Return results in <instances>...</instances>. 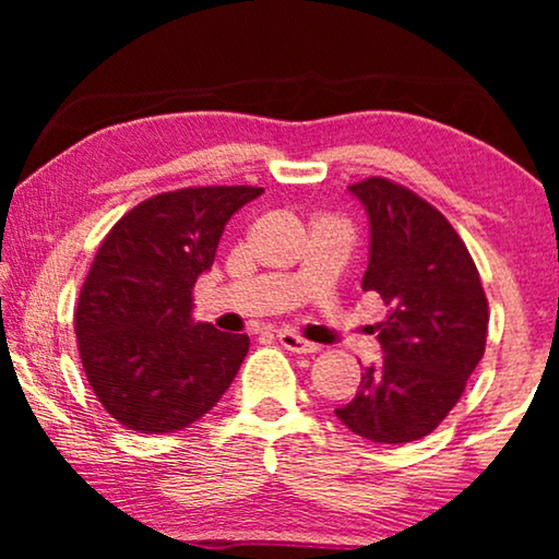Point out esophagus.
Listing matches in <instances>:
<instances>
[{
    "mask_svg": "<svg viewBox=\"0 0 559 559\" xmlns=\"http://www.w3.org/2000/svg\"><path fill=\"white\" fill-rule=\"evenodd\" d=\"M277 341H280L282 346H285L287 350H293V354L310 356V354H318V350H320L318 343L305 341V338H300V335L293 333V331H280V333H277Z\"/></svg>",
    "mask_w": 559,
    "mask_h": 559,
    "instance_id": "34e87169",
    "label": "esophagus"
}]
</instances>
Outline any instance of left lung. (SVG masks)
Wrapping results in <instances>:
<instances>
[{
  "label": "left lung",
  "mask_w": 559,
  "mask_h": 559,
  "mask_svg": "<svg viewBox=\"0 0 559 559\" xmlns=\"http://www.w3.org/2000/svg\"><path fill=\"white\" fill-rule=\"evenodd\" d=\"M369 216L361 287L379 293V364L335 417L371 442L400 445L430 435L461 400L486 348L488 302L461 236L438 209L384 178L350 186Z\"/></svg>",
  "instance_id": "obj_1"
}]
</instances>
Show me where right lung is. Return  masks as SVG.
<instances>
[{"label":"right lung","mask_w":559,"mask_h":559,"mask_svg":"<svg viewBox=\"0 0 559 559\" xmlns=\"http://www.w3.org/2000/svg\"><path fill=\"white\" fill-rule=\"evenodd\" d=\"M251 186L186 188L134 205L106 234L75 308L86 379L119 425L165 435L193 425L231 386L249 335L193 320V287L213 266Z\"/></svg>","instance_id":"add662e5"}]
</instances>
